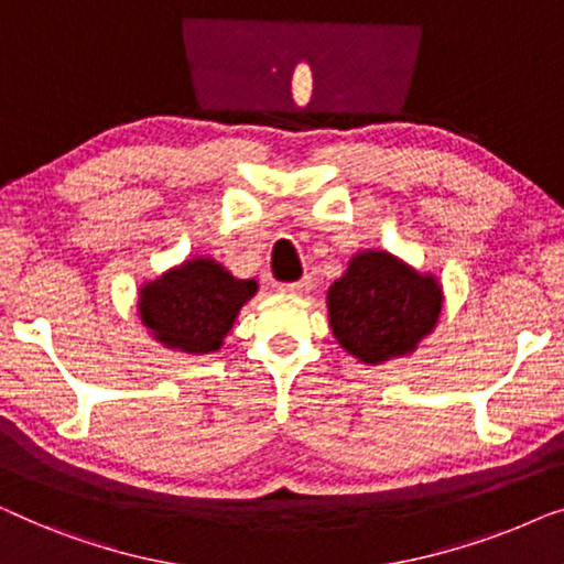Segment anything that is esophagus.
Instances as JSON below:
<instances>
[{"instance_id": "obj_1", "label": "esophagus", "mask_w": 564, "mask_h": 564, "mask_svg": "<svg viewBox=\"0 0 564 564\" xmlns=\"http://www.w3.org/2000/svg\"><path fill=\"white\" fill-rule=\"evenodd\" d=\"M308 285H312V279H308V275H304V279H299V281L281 283V291H285V293H304V291H308Z\"/></svg>"}]
</instances>
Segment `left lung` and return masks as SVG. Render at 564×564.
<instances>
[{
	"label": "left lung",
	"instance_id": "left-lung-1",
	"mask_svg": "<svg viewBox=\"0 0 564 564\" xmlns=\"http://www.w3.org/2000/svg\"><path fill=\"white\" fill-rule=\"evenodd\" d=\"M337 343L362 362L406 355L437 324L442 291L388 252L352 258L327 296Z\"/></svg>",
	"mask_w": 564,
	"mask_h": 564
}]
</instances>
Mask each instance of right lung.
I'll return each mask as SVG.
<instances>
[{
  "label": "right lung",
  "mask_w": 564,
  "mask_h": 564,
  "mask_svg": "<svg viewBox=\"0 0 564 564\" xmlns=\"http://www.w3.org/2000/svg\"><path fill=\"white\" fill-rule=\"evenodd\" d=\"M256 281L229 275L214 260H188L140 291V314L165 347L204 355L219 350Z\"/></svg>",
  "instance_id": "1"
}]
</instances>
